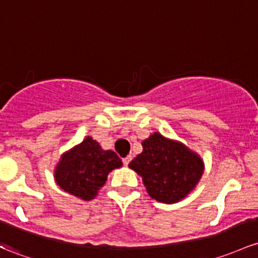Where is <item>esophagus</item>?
I'll use <instances>...</instances> for the list:
<instances>
[{
  "label": "esophagus",
  "mask_w": 258,
  "mask_h": 258,
  "mask_svg": "<svg viewBox=\"0 0 258 258\" xmlns=\"http://www.w3.org/2000/svg\"><path fill=\"white\" fill-rule=\"evenodd\" d=\"M131 159H132V157H131V156H127L126 158L122 159V162H123V164H124V165H128L130 162H131Z\"/></svg>",
  "instance_id": "obj_1"
}]
</instances>
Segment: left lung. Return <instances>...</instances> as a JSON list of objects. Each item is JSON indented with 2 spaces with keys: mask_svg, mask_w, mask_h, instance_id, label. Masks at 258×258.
Masks as SVG:
<instances>
[{
  "mask_svg": "<svg viewBox=\"0 0 258 258\" xmlns=\"http://www.w3.org/2000/svg\"><path fill=\"white\" fill-rule=\"evenodd\" d=\"M143 152L128 164L143 179L157 202L172 204L185 198L200 180L204 164L184 145L153 134L142 142Z\"/></svg>",
  "mask_w": 258,
  "mask_h": 258,
  "instance_id": "8db88e82",
  "label": "left lung"
}]
</instances>
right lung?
<instances>
[{
	"label": "right lung",
	"instance_id": "right-lung-1",
	"mask_svg": "<svg viewBox=\"0 0 258 258\" xmlns=\"http://www.w3.org/2000/svg\"><path fill=\"white\" fill-rule=\"evenodd\" d=\"M122 161L113 151H104L91 137L65 153L55 169L58 185L84 200L93 199L107 180V174Z\"/></svg>",
	"mask_w": 258,
	"mask_h": 258
}]
</instances>
